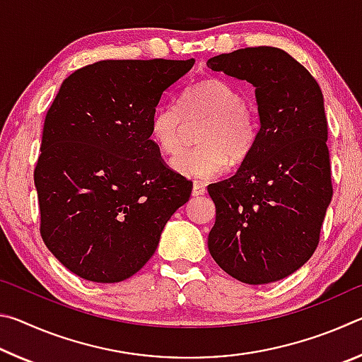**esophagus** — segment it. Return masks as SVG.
Segmentation results:
<instances>
[{"label": "esophagus", "mask_w": 362, "mask_h": 362, "mask_svg": "<svg viewBox=\"0 0 362 362\" xmlns=\"http://www.w3.org/2000/svg\"><path fill=\"white\" fill-rule=\"evenodd\" d=\"M204 193H206V185H204V183L194 180L193 182V188H192V194L193 196H199V194H204Z\"/></svg>", "instance_id": "34e87169"}]
</instances>
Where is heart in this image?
Segmentation results:
<instances>
[{"label":"heart","instance_id":"obj_1","mask_svg":"<svg viewBox=\"0 0 362 362\" xmlns=\"http://www.w3.org/2000/svg\"><path fill=\"white\" fill-rule=\"evenodd\" d=\"M183 118H206L196 134L199 145L170 159L174 173L193 179L222 175L228 164H240L252 153L259 137V121L246 97L222 78H207L182 94L180 107L163 103L150 119V139L166 155L182 144Z\"/></svg>","mask_w":362,"mask_h":362}]
</instances>
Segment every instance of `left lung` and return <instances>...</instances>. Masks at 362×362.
<instances>
[{
  "label": "left lung",
  "mask_w": 362,
  "mask_h": 362,
  "mask_svg": "<svg viewBox=\"0 0 362 362\" xmlns=\"http://www.w3.org/2000/svg\"><path fill=\"white\" fill-rule=\"evenodd\" d=\"M255 88L260 129L238 173L212 183L207 247L241 283L268 284L305 265L332 199L327 118L320 84L283 49H238L207 60Z\"/></svg>",
  "instance_id": "1"
}]
</instances>
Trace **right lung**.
<instances>
[{"label": "right lung", "mask_w": 362, "mask_h": 362, "mask_svg": "<svg viewBox=\"0 0 362 362\" xmlns=\"http://www.w3.org/2000/svg\"><path fill=\"white\" fill-rule=\"evenodd\" d=\"M188 60H100L65 79L47 110L35 187L54 257L94 283L131 278L155 254L193 183L163 161L150 119Z\"/></svg>", "instance_id": "right-lung-1"}]
</instances>
